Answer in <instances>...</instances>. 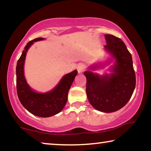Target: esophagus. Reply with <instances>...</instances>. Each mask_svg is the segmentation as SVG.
Instances as JSON below:
<instances>
[{
    "label": "esophagus",
    "mask_w": 151,
    "mask_h": 151,
    "mask_svg": "<svg viewBox=\"0 0 151 151\" xmlns=\"http://www.w3.org/2000/svg\"><path fill=\"white\" fill-rule=\"evenodd\" d=\"M77 70H78V72L79 73H83L84 70H85V68H86V66H85V65L84 63H79L78 65H77Z\"/></svg>",
    "instance_id": "esophagus-1"
}]
</instances>
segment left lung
<instances>
[{"label":"left lung","mask_w":151,"mask_h":151,"mask_svg":"<svg viewBox=\"0 0 151 151\" xmlns=\"http://www.w3.org/2000/svg\"><path fill=\"white\" fill-rule=\"evenodd\" d=\"M106 49L116 58L111 75L100 76L86 71V92L89 103L94 109L104 112L118 111L126 104L133 93L136 76L132 56L122 40L105 35ZM93 69V67H90Z\"/></svg>","instance_id":"obj_1"}]
</instances>
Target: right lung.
I'll return each mask as SVG.
<instances>
[{
	"instance_id": "1",
	"label": "right lung",
	"mask_w": 151,
	"mask_h": 151,
	"mask_svg": "<svg viewBox=\"0 0 151 151\" xmlns=\"http://www.w3.org/2000/svg\"><path fill=\"white\" fill-rule=\"evenodd\" d=\"M41 40H43L42 38H37L28 42L18 60L16 68L17 91L20 102L28 111L40 117H49L58 114L65 106L68 91L78 72L75 70L66 74L51 91L39 93L32 91L24 78V60L27 50L33 42Z\"/></svg>"
}]
</instances>
